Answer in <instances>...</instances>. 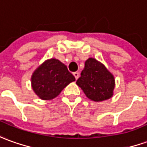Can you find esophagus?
I'll return each instance as SVG.
<instances>
[{"label": "esophagus", "mask_w": 147, "mask_h": 147, "mask_svg": "<svg viewBox=\"0 0 147 147\" xmlns=\"http://www.w3.org/2000/svg\"><path fill=\"white\" fill-rule=\"evenodd\" d=\"M73 76H75V78H76V80H77V79L79 78V76H80V74H79V72L76 71V72H73Z\"/></svg>", "instance_id": "1"}]
</instances>
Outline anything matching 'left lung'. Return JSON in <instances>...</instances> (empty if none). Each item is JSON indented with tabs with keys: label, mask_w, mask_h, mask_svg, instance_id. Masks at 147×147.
Here are the masks:
<instances>
[{
	"label": "left lung",
	"mask_w": 147,
	"mask_h": 147,
	"mask_svg": "<svg viewBox=\"0 0 147 147\" xmlns=\"http://www.w3.org/2000/svg\"><path fill=\"white\" fill-rule=\"evenodd\" d=\"M76 84L88 98L95 102L109 99L114 95L115 80L112 74L101 62L89 58Z\"/></svg>",
	"instance_id": "left-lung-1"
}]
</instances>
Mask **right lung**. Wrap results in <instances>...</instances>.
<instances>
[{"label": "right lung", "instance_id": "obj_1", "mask_svg": "<svg viewBox=\"0 0 147 147\" xmlns=\"http://www.w3.org/2000/svg\"><path fill=\"white\" fill-rule=\"evenodd\" d=\"M75 80L66 65L55 58L45 60L31 76L32 90L43 100L56 98L63 88Z\"/></svg>", "mask_w": 147, "mask_h": 147}]
</instances>
